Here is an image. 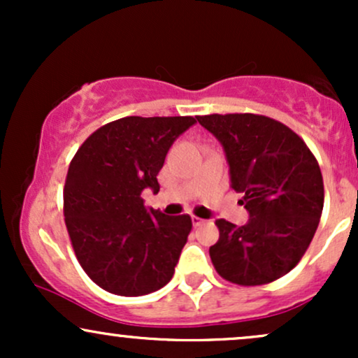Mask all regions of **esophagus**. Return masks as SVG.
Returning a JSON list of instances; mask_svg holds the SVG:
<instances>
[{"label": "esophagus", "instance_id": "1", "mask_svg": "<svg viewBox=\"0 0 358 358\" xmlns=\"http://www.w3.org/2000/svg\"><path fill=\"white\" fill-rule=\"evenodd\" d=\"M192 224H193V227H199V225L205 224V220H203V219H200V217H195V215H193V217H192Z\"/></svg>", "mask_w": 358, "mask_h": 358}]
</instances>
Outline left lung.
Listing matches in <instances>:
<instances>
[{
	"label": "left lung",
	"mask_w": 358,
	"mask_h": 358,
	"mask_svg": "<svg viewBox=\"0 0 358 358\" xmlns=\"http://www.w3.org/2000/svg\"><path fill=\"white\" fill-rule=\"evenodd\" d=\"M219 139L231 187L249 212L244 225L215 220L210 259L222 278L259 286L289 273L306 252L323 210V178L310 148L289 127L259 114L196 116Z\"/></svg>",
	"instance_id": "1"
}]
</instances>
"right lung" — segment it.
<instances>
[{"instance_id": "add662e5", "label": "right lung", "mask_w": 358, "mask_h": 358, "mask_svg": "<svg viewBox=\"0 0 358 358\" xmlns=\"http://www.w3.org/2000/svg\"><path fill=\"white\" fill-rule=\"evenodd\" d=\"M195 117L127 116L99 127L77 150L64 188V215L77 261L119 296H141L170 282L192 231L190 215L145 207L175 139Z\"/></svg>"}]
</instances>
